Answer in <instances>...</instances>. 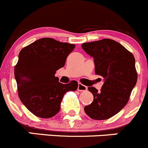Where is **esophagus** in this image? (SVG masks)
Returning a JSON list of instances; mask_svg holds the SVG:
<instances>
[{
  "mask_svg": "<svg viewBox=\"0 0 148 148\" xmlns=\"http://www.w3.org/2000/svg\"><path fill=\"white\" fill-rule=\"evenodd\" d=\"M78 90L80 91H86L87 90V87L86 86L83 85L82 84L79 83L78 84Z\"/></svg>",
  "mask_w": 148,
  "mask_h": 148,
  "instance_id": "esophagus-1",
  "label": "esophagus"
}]
</instances>
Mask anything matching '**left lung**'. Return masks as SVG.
<instances>
[{"label":"left lung","instance_id":"left-lung-1","mask_svg":"<svg viewBox=\"0 0 148 148\" xmlns=\"http://www.w3.org/2000/svg\"><path fill=\"white\" fill-rule=\"evenodd\" d=\"M81 46L94 57L95 73L105 79L99 91L94 87L88 88L94 100L84 110L92 119L106 120L129 102L137 81L134 57L124 46L109 38L84 43Z\"/></svg>","mask_w":148,"mask_h":148}]
</instances>
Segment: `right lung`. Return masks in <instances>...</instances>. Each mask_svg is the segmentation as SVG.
<instances>
[{
  "mask_svg": "<svg viewBox=\"0 0 148 148\" xmlns=\"http://www.w3.org/2000/svg\"><path fill=\"white\" fill-rule=\"evenodd\" d=\"M74 44L62 43L51 38L38 39L20 51L14 67L18 95L33 114L49 119L58 113L63 96L75 91L78 82H59L57 70L64 67L66 59L75 49Z\"/></svg>",
  "mask_w": 148,
  "mask_h": 148,
  "instance_id": "right-lung-1",
  "label": "right lung"
}]
</instances>
